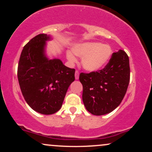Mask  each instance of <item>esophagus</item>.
<instances>
[{"label":"esophagus","instance_id":"esophagus-1","mask_svg":"<svg viewBox=\"0 0 152 152\" xmlns=\"http://www.w3.org/2000/svg\"><path fill=\"white\" fill-rule=\"evenodd\" d=\"M75 78H76V80L78 79V78H79V72L78 71H76V72H75Z\"/></svg>","mask_w":152,"mask_h":152}]
</instances>
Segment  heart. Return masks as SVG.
I'll return each mask as SVG.
<instances>
[{"instance_id": "1", "label": "heart", "mask_w": 152, "mask_h": 152, "mask_svg": "<svg viewBox=\"0 0 152 152\" xmlns=\"http://www.w3.org/2000/svg\"><path fill=\"white\" fill-rule=\"evenodd\" d=\"M75 55L82 58L83 69L88 71H96L102 69L109 62L112 55L111 46L97 42L79 43L73 47ZM72 52H66V58L71 64H75L76 58Z\"/></svg>"}]
</instances>
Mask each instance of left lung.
I'll use <instances>...</instances> for the list:
<instances>
[{
  "mask_svg": "<svg viewBox=\"0 0 152 152\" xmlns=\"http://www.w3.org/2000/svg\"><path fill=\"white\" fill-rule=\"evenodd\" d=\"M79 81L87 111L96 116L109 114L119 106L126 93L130 81L128 55L122 50L114 53L104 69L81 73Z\"/></svg>",
  "mask_w": 152,
  "mask_h": 152,
  "instance_id": "left-lung-1",
  "label": "left lung"
}]
</instances>
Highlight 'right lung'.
<instances>
[{"instance_id": "add662e5", "label": "right lung", "mask_w": 152, "mask_h": 152, "mask_svg": "<svg viewBox=\"0 0 152 152\" xmlns=\"http://www.w3.org/2000/svg\"><path fill=\"white\" fill-rule=\"evenodd\" d=\"M41 34L24 46L18 66L19 86L26 102L40 114H55L61 107L68 88L75 80V69L59 59L48 60L44 54L46 41Z\"/></svg>"}]
</instances>
